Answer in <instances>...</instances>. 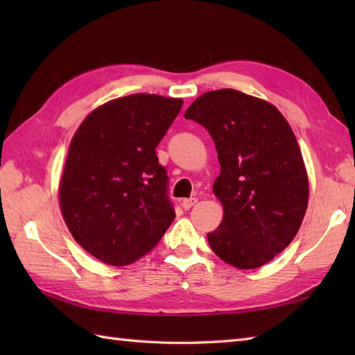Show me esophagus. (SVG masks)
I'll list each match as a JSON object with an SVG mask.
<instances>
[{"instance_id":"obj_1","label":"esophagus","mask_w":355,"mask_h":355,"mask_svg":"<svg viewBox=\"0 0 355 355\" xmlns=\"http://www.w3.org/2000/svg\"><path fill=\"white\" fill-rule=\"evenodd\" d=\"M198 202V200L197 198H186V200H183V202H182V206H183V209L184 210H189L192 206H195Z\"/></svg>"}]
</instances>
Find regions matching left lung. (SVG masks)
Instances as JSON below:
<instances>
[{"label": "left lung", "mask_w": 355, "mask_h": 355, "mask_svg": "<svg viewBox=\"0 0 355 355\" xmlns=\"http://www.w3.org/2000/svg\"><path fill=\"white\" fill-rule=\"evenodd\" d=\"M212 135L221 172L214 183L224 215L207 233L214 253L258 268L296 236L308 206V173L291 126L273 105L232 88L201 94L184 112Z\"/></svg>", "instance_id": "obj_1"}]
</instances>
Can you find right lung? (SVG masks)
<instances>
[{"label":"right lung","instance_id":"add662e5","mask_svg":"<svg viewBox=\"0 0 355 355\" xmlns=\"http://www.w3.org/2000/svg\"><path fill=\"white\" fill-rule=\"evenodd\" d=\"M182 99L130 94L84 119L70 141L59 205L76 243L108 266L149 253L175 218L155 148Z\"/></svg>","mask_w":355,"mask_h":355}]
</instances>
